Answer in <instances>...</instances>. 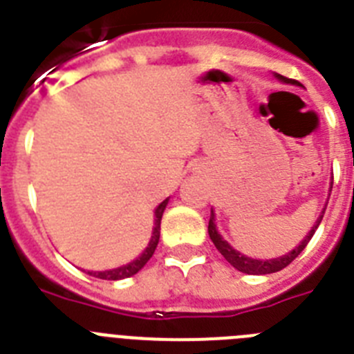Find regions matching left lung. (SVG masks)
<instances>
[{
    "label": "left lung",
    "instance_id": "obj_1",
    "mask_svg": "<svg viewBox=\"0 0 354 354\" xmlns=\"http://www.w3.org/2000/svg\"><path fill=\"white\" fill-rule=\"evenodd\" d=\"M273 76L283 84H294V86H301L298 81L289 80V77L282 76V74H277V72H273ZM331 186H333V180H331V184H330V192H331ZM326 204H328V202H326ZM324 211H326V207H323V211L319 212L315 223L312 225V228L308 230V234L303 237L301 243H299L296 248H292L289 253L282 255V257L266 259V261H264V259H252V257H248V255H245V253L237 252L234 246H230V243H228V241L223 239V236H221L220 230H218V227H216L214 209H211V218H209L207 230H209V237H211V241L214 243L216 248H218V252H220L221 255L227 259L228 264H232L237 271H241V273H246V274H270V273H277V271L283 270L286 266H289L290 262H292L294 259L298 257L299 253L305 250V246L308 245V241L312 239V236H314L315 230H317L319 223H321V220H323Z\"/></svg>",
    "mask_w": 354,
    "mask_h": 354
}]
</instances>
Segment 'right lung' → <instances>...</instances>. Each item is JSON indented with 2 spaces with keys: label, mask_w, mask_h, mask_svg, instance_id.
Masks as SVG:
<instances>
[{
  "label": "right lung",
  "mask_w": 354,
  "mask_h": 354,
  "mask_svg": "<svg viewBox=\"0 0 354 354\" xmlns=\"http://www.w3.org/2000/svg\"><path fill=\"white\" fill-rule=\"evenodd\" d=\"M168 202H170V196L165 198L158 207L154 209V227H152V236L149 239V245L145 246L142 253H140L138 257L134 259V261L127 262L124 266H118V268H111V270H104V271H88V274L95 278H102V280H124V278H129L133 274L138 273L142 270L143 266L150 261V257L154 255L156 248H158L159 243V234H161V218L162 212L167 209Z\"/></svg>",
  "instance_id": "add662e5"
}]
</instances>
